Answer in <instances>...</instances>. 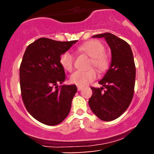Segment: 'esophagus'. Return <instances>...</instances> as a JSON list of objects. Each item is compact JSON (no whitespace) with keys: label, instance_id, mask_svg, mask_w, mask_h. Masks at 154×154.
Returning a JSON list of instances; mask_svg holds the SVG:
<instances>
[{"label":"esophagus","instance_id":"34e87169","mask_svg":"<svg viewBox=\"0 0 154 154\" xmlns=\"http://www.w3.org/2000/svg\"><path fill=\"white\" fill-rule=\"evenodd\" d=\"M82 87H81V86H77V91H82Z\"/></svg>","mask_w":154,"mask_h":154}]
</instances>
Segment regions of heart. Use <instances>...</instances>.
<instances>
[{"label": "heart", "mask_w": 154, "mask_h": 154, "mask_svg": "<svg viewBox=\"0 0 154 154\" xmlns=\"http://www.w3.org/2000/svg\"><path fill=\"white\" fill-rule=\"evenodd\" d=\"M77 51L80 54L90 56V66H94L98 72L106 71L109 66V60L105 54V46L98 40H92L77 48ZM74 56L69 51L63 53L60 56V63L65 70L71 72L74 66ZM97 77V72L95 69H91L88 71H76L70 77V81L78 86L88 85Z\"/></svg>", "instance_id": "1"}]
</instances>
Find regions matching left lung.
I'll return each mask as SVG.
<instances>
[{"mask_svg": "<svg viewBox=\"0 0 154 154\" xmlns=\"http://www.w3.org/2000/svg\"><path fill=\"white\" fill-rule=\"evenodd\" d=\"M93 37L104 38L106 40L111 50V63L106 74L98 82L103 87H91L93 95L88 103L100 119L112 121L128 109L133 98L136 72L133 54L126 41L111 33Z\"/></svg>", "mask_w": 154, "mask_h": 154, "instance_id": "8db88e82", "label": "left lung"}]
</instances>
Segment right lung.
I'll use <instances>...</instances> for the list:
<instances>
[{"label": "right lung", "mask_w": 154, "mask_h": 154, "mask_svg": "<svg viewBox=\"0 0 154 154\" xmlns=\"http://www.w3.org/2000/svg\"><path fill=\"white\" fill-rule=\"evenodd\" d=\"M77 40L39 38L26 48L19 68L21 94L28 112L45 125H59L68 116L75 85L58 87L66 79L60 56Z\"/></svg>", "instance_id": "obj_1"}]
</instances>
